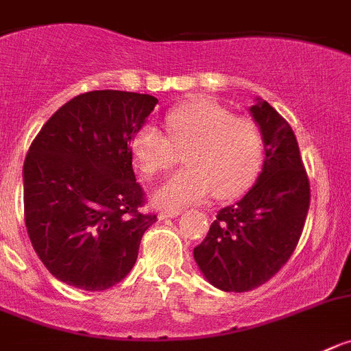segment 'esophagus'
<instances>
[{
	"label": "esophagus",
	"mask_w": 351,
	"mask_h": 351,
	"mask_svg": "<svg viewBox=\"0 0 351 351\" xmlns=\"http://www.w3.org/2000/svg\"><path fill=\"white\" fill-rule=\"evenodd\" d=\"M182 210H162L158 214L160 219H169V217H178Z\"/></svg>",
	"instance_id": "esophagus-1"
}]
</instances>
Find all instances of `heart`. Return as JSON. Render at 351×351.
Returning a JSON list of instances; mask_svg holds the SVG:
<instances>
[{"mask_svg": "<svg viewBox=\"0 0 351 351\" xmlns=\"http://www.w3.org/2000/svg\"><path fill=\"white\" fill-rule=\"evenodd\" d=\"M165 123L170 139L146 123L130 141L134 160L146 176L169 170L176 147L189 146L188 169L172 176L154 195L162 207L195 204L214 191L219 198H234L252 184L263 160L261 132L252 120L233 117L208 99H195L172 109Z\"/></svg>", "mask_w": 351, "mask_h": 351, "instance_id": "1", "label": "heart"}]
</instances>
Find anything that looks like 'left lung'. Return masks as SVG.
<instances>
[{"label":"left lung","instance_id":"8db88e82","mask_svg":"<svg viewBox=\"0 0 351 351\" xmlns=\"http://www.w3.org/2000/svg\"><path fill=\"white\" fill-rule=\"evenodd\" d=\"M250 112L265 143L261 173L242 200L217 212L193 250L205 278L224 292L252 291L280 271L310 208V181L291 125L266 101Z\"/></svg>","mask_w":351,"mask_h":351}]
</instances>
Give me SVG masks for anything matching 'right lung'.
<instances>
[{
    "instance_id": "1",
    "label": "right lung",
    "mask_w": 351,
    "mask_h": 351,
    "mask_svg": "<svg viewBox=\"0 0 351 351\" xmlns=\"http://www.w3.org/2000/svg\"><path fill=\"white\" fill-rule=\"evenodd\" d=\"M158 99L94 90L41 127L24 162V219L48 271L83 291H106L130 273L144 231L146 195L130 141Z\"/></svg>"
}]
</instances>
